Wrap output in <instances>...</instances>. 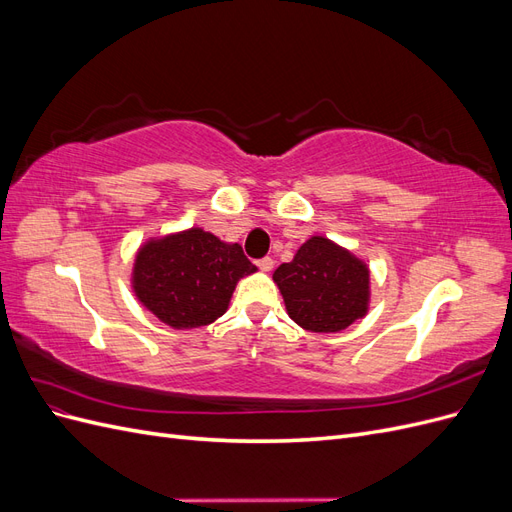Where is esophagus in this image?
<instances>
[{"instance_id":"1","label":"esophagus","mask_w":512,"mask_h":512,"mask_svg":"<svg viewBox=\"0 0 512 512\" xmlns=\"http://www.w3.org/2000/svg\"><path fill=\"white\" fill-rule=\"evenodd\" d=\"M256 265H258L260 271H271L273 269V258H269V256L260 258V260H256Z\"/></svg>"}]
</instances>
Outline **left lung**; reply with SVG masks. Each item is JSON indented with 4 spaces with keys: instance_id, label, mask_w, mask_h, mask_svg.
Masks as SVG:
<instances>
[{
    "instance_id": "left-lung-1",
    "label": "left lung",
    "mask_w": 512,
    "mask_h": 512,
    "mask_svg": "<svg viewBox=\"0 0 512 512\" xmlns=\"http://www.w3.org/2000/svg\"><path fill=\"white\" fill-rule=\"evenodd\" d=\"M273 282L305 331L339 333L367 314V265L324 237L307 239L292 262L275 269Z\"/></svg>"
}]
</instances>
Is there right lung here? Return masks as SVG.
Here are the masks:
<instances>
[{"label":"right lung","mask_w":512,"mask_h":512,"mask_svg":"<svg viewBox=\"0 0 512 512\" xmlns=\"http://www.w3.org/2000/svg\"><path fill=\"white\" fill-rule=\"evenodd\" d=\"M254 271L239 243L190 228L151 239L138 250L132 288L168 327L198 329L226 312L237 282Z\"/></svg>","instance_id":"1"}]
</instances>
